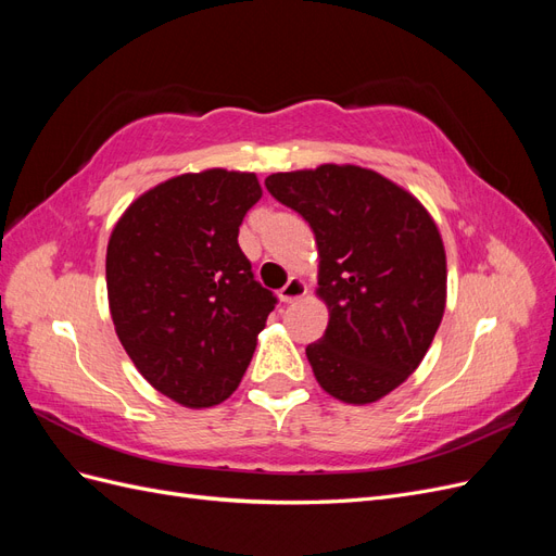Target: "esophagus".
<instances>
[{
    "label": "esophagus",
    "mask_w": 556,
    "mask_h": 556,
    "mask_svg": "<svg viewBox=\"0 0 556 556\" xmlns=\"http://www.w3.org/2000/svg\"><path fill=\"white\" fill-rule=\"evenodd\" d=\"M306 292H308L306 282L294 276V278L288 280V285H285V288H280L278 296H280L282 304H294V301H299L301 296H306Z\"/></svg>",
    "instance_id": "obj_1"
}]
</instances>
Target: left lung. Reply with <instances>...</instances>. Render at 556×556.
<instances>
[{
    "instance_id": "left-lung-1",
    "label": "left lung",
    "mask_w": 556,
    "mask_h": 556,
    "mask_svg": "<svg viewBox=\"0 0 556 556\" xmlns=\"http://www.w3.org/2000/svg\"><path fill=\"white\" fill-rule=\"evenodd\" d=\"M264 185L315 233V294L329 325L306 357L319 387L352 406L390 394L425 359L445 313L433 217L401 185L355 164L271 174Z\"/></svg>"
}]
</instances>
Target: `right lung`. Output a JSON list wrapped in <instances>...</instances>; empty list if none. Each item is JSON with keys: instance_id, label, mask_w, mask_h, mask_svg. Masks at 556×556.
Returning a JSON list of instances; mask_svg holds the SVG:
<instances>
[{"instance_id": "right-lung-1", "label": "right lung", "mask_w": 556, "mask_h": 556, "mask_svg": "<svg viewBox=\"0 0 556 556\" xmlns=\"http://www.w3.org/2000/svg\"><path fill=\"white\" fill-rule=\"evenodd\" d=\"M255 174L206 169L134 199L106 248L109 308L125 352L157 392L211 408L237 390L276 306L239 248Z\"/></svg>"}]
</instances>
